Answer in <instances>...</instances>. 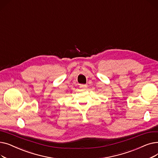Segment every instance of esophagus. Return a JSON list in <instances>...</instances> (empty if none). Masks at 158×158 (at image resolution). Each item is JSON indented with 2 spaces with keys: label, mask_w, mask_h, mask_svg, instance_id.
<instances>
[{
  "label": "esophagus",
  "mask_w": 158,
  "mask_h": 158,
  "mask_svg": "<svg viewBox=\"0 0 158 158\" xmlns=\"http://www.w3.org/2000/svg\"><path fill=\"white\" fill-rule=\"evenodd\" d=\"M79 87H80L81 88H86L87 87V86H86V85H80Z\"/></svg>",
  "instance_id": "esophagus-1"
}]
</instances>
